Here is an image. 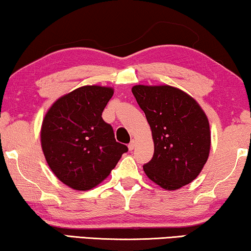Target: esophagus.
Segmentation results:
<instances>
[{
	"instance_id": "esophagus-1",
	"label": "esophagus",
	"mask_w": 251,
	"mask_h": 251,
	"mask_svg": "<svg viewBox=\"0 0 251 251\" xmlns=\"http://www.w3.org/2000/svg\"><path fill=\"white\" fill-rule=\"evenodd\" d=\"M128 147H129V151H133L134 147H136V141L132 140L131 143H130V144L128 145Z\"/></svg>"
}]
</instances>
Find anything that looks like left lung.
<instances>
[{
    "instance_id": "1",
    "label": "left lung",
    "mask_w": 251,
    "mask_h": 251,
    "mask_svg": "<svg viewBox=\"0 0 251 251\" xmlns=\"http://www.w3.org/2000/svg\"><path fill=\"white\" fill-rule=\"evenodd\" d=\"M131 90L154 140V155L144 164L146 176L166 190L190 183L209 155L210 130L205 112L191 96L168 85H137Z\"/></svg>"
}]
</instances>
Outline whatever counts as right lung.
Returning a JSON list of instances; mask_svg holds the SVG:
<instances>
[{
    "instance_id": "add662e5",
    "label": "right lung",
    "mask_w": 251,
    "mask_h": 251,
    "mask_svg": "<svg viewBox=\"0 0 251 251\" xmlns=\"http://www.w3.org/2000/svg\"><path fill=\"white\" fill-rule=\"evenodd\" d=\"M113 88L83 86L60 97L43 120L41 141L47 164L61 182L89 190L110 176L126 145L101 118Z\"/></svg>"
}]
</instances>
